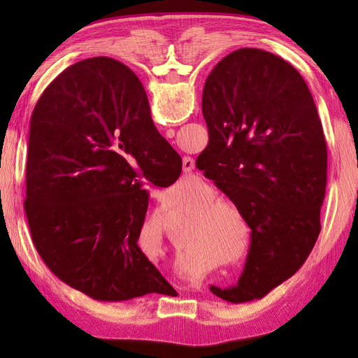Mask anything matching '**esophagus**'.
I'll return each mask as SVG.
<instances>
[{
	"label": "esophagus",
	"mask_w": 358,
	"mask_h": 358,
	"mask_svg": "<svg viewBox=\"0 0 358 358\" xmlns=\"http://www.w3.org/2000/svg\"><path fill=\"white\" fill-rule=\"evenodd\" d=\"M194 169H195V162L191 157H186L183 159V172L185 173H192Z\"/></svg>",
	"instance_id": "esophagus-1"
}]
</instances>
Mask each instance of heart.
<instances>
[{
    "label": "heart",
    "instance_id": "heart-1",
    "mask_svg": "<svg viewBox=\"0 0 358 358\" xmlns=\"http://www.w3.org/2000/svg\"><path fill=\"white\" fill-rule=\"evenodd\" d=\"M214 189L201 186L183 204L189 210L183 227V246L200 254L217 257L227 264L241 262L250 246V224L237 203L217 199ZM157 237L162 235V224L152 226Z\"/></svg>",
    "mask_w": 358,
    "mask_h": 358
}]
</instances>
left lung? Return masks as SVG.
Here are the masks:
<instances>
[{
  "label": "left lung",
  "mask_w": 358,
  "mask_h": 358,
  "mask_svg": "<svg viewBox=\"0 0 358 358\" xmlns=\"http://www.w3.org/2000/svg\"><path fill=\"white\" fill-rule=\"evenodd\" d=\"M201 109L209 143L195 164L252 231L238 283L210 292L231 303L260 299L301 268L320 234L328 175L322 121L301 75L254 48L212 69Z\"/></svg>",
  "instance_id": "left-lung-1"
}]
</instances>
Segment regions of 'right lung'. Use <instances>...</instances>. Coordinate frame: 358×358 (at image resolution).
<instances>
[{
  "mask_svg": "<svg viewBox=\"0 0 358 358\" xmlns=\"http://www.w3.org/2000/svg\"><path fill=\"white\" fill-rule=\"evenodd\" d=\"M180 173L127 66L108 57L69 66L30 118L24 209L38 254L94 300L173 291L138 246L149 204L140 178L167 187Z\"/></svg>",
  "mask_w": 358,
  "mask_h": 358,
  "instance_id": "obj_1",
  "label": "right lung"
}]
</instances>
